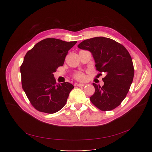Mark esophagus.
Here are the masks:
<instances>
[{"label": "esophagus", "instance_id": "1", "mask_svg": "<svg viewBox=\"0 0 152 152\" xmlns=\"http://www.w3.org/2000/svg\"><path fill=\"white\" fill-rule=\"evenodd\" d=\"M75 85L76 86H84L85 84L84 83H75Z\"/></svg>", "mask_w": 152, "mask_h": 152}]
</instances>
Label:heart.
<instances>
[{
    "label": "heart",
    "mask_w": 152,
    "mask_h": 152,
    "mask_svg": "<svg viewBox=\"0 0 152 152\" xmlns=\"http://www.w3.org/2000/svg\"><path fill=\"white\" fill-rule=\"evenodd\" d=\"M75 77L77 79V80H82L83 79H84L85 78V76L83 73H77L75 75Z\"/></svg>",
    "instance_id": "obj_1"
}]
</instances>
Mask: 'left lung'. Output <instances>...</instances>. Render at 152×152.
<instances>
[{
  "label": "left lung",
  "mask_w": 152,
  "mask_h": 152,
  "mask_svg": "<svg viewBox=\"0 0 152 152\" xmlns=\"http://www.w3.org/2000/svg\"><path fill=\"white\" fill-rule=\"evenodd\" d=\"M77 47L90 51L97 71L106 73L102 86L93 83L95 93L90 97L92 103L101 111H111L126 97L134 76L132 58L120 43L106 37L87 39Z\"/></svg>",
  "instance_id": "1"
}]
</instances>
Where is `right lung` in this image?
Instances as JSON below:
<instances>
[{"label":"right lung","instance_id":"obj_1","mask_svg":"<svg viewBox=\"0 0 152 152\" xmlns=\"http://www.w3.org/2000/svg\"><path fill=\"white\" fill-rule=\"evenodd\" d=\"M76 42L46 38L26 53L20 67L21 83L37 110L53 114L66 104L74 86L67 82L57 83L53 73L63 66L68 51Z\"/></svg>","mask_w":152,"mask_h":152}]
</instances>
